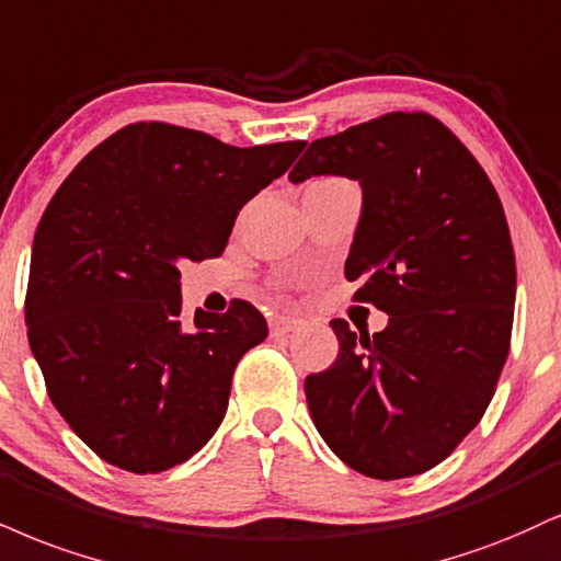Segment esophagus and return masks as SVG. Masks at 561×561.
I'll use <instances>...</instances> for the list:
<instances>
[{
    "mask_svg": "<svg viewBox=\"0 0 561 561\" xmlns=\"http://www.w3.org/2000/svg\"><path fill=\"white\" fill-rule=\"evenodd\" d=\"M298 319H287V316H274L272 321H268V329H272V336H285L293 332V329H298Z\"/></svg>",
    "mask_w": 561,
    "mask_h": 561,
    "instance_id": "esophagus-1",
    "label": "esophagus"
}]
</instances>
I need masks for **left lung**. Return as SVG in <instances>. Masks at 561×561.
Masks as SVG:
<instances>
[{"label": "left lung", "instance_id": "8db88e82", "mask_svg": "<svg viewBox=\"0 0 561 561\" xmlns=\"http://www.w3.org/2000/svg\"><path fill=\"white\" fill-rule=\"evenodd\" d=\"M355 180L360 221L345 263L383 332L334 319L336 360L306 379L329 449L397 481L449 457L481 421L510 353L515 251L481 164L438 119L391 112L308 146L289 182Z\"/></svg>", "mask_w": 561, "mask_h": 561}]
</instances>
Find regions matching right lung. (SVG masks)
<instances>
[{"mask_svg":"<svg viewBox=\"0 0 561 561\" xmlns=\"http://www.w3.org/2000/svg\"><path fill=\"white\" fill-rule=\"evenodd\" d=\"M302 148L138 123L54 193L31 248L28 345L54 408L101 460L161 473L225 421L234 366L268 327L242 300L182 321L180 263L225 251L240 208Z\"/></svg>","mask_w":561,"mask_h":561,"instance_id":"obj_1","label":"right lung"}]
</instances>
